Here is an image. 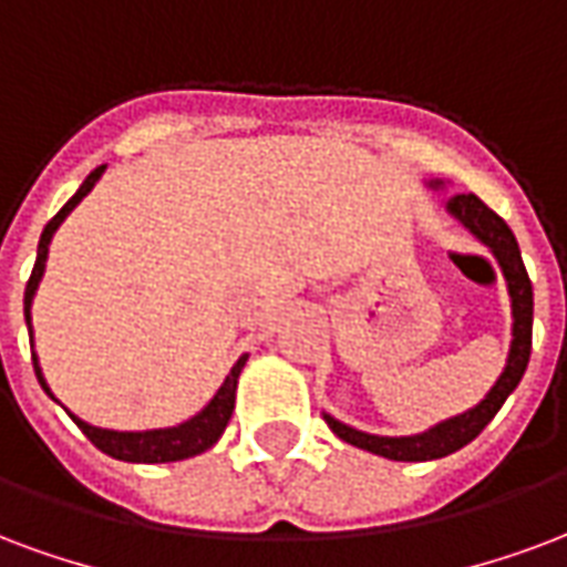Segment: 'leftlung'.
Returning a JSON list of instances; mask_svg holds the SVG:
<instances>
[{"label": "left lung", "instance_id": "obj_1", "mask_svg": "<svg viewBox=\"0 0 567 567\" xmlns=\"http://www.w3.org/2000/svg\"><path fill=\"white\" fill-rule=\"evenodd\" d=\"M439 186V183H433ZM447 213L456 221H463L465 228L475 234L477 240L489 246V251L496 255L498 267L507 279V295H511V316H514V339H511V351H507L505 372L498 375V381L489 388L484 400L477 402L475 409L456 414L451 421L435 423L433 430H426L421 435H369L360 433L354 426H346L337 417L324 414L327 426L342 439V442L363 447L369 454L388 456V460H400V463H423V460H442V456L454 454L460 447L481 435L486 423L496 417V412L505 405V400L514 393V388L523 379V372L529 367L532 354V282L526 264L519 258V246L514 230L507 228L505 219L496 216L493 209L486 207L477 195H454L447 200Z\"/></svg>", "mask_w": 567, "mask_h": 567}]
</instances>
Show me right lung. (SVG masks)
Returning a JSON list of instances; mask_svg holds the SVG:
<instances>
[{
    "mask_svg": "<svg viewBox=\"0 0 567 567\" xmlns=\"http://www.w3.org/2000/svg\"><path fill=\"white\" fill-rule=\"evenodd\" d=\"M104 165L95 167L90 177L83 179V186L74 192V198L65 204V207L53 216V219L44 225L41 230V240H38V258L35 267H32V276H29L27 282V295H23V316H27V327H29V342H32V316H29V309H32V297L38 291V282H41V276H44V264H48V246L53 240V234L60 228L65 216H69L71 209L78 207L86 195L92 192V186L102 179ZM246 358L249 354H243L234 369L228 372V379L216 390V396L200 409L195 417H188L186 423H179V426H167V430H144V433H116V430H102V426H92V423L81 421V417H74L69 412V417L78 426H81V433L90 439L102 454L113 456V460H123V463H177V460H188V456H198L204 454L207 447L219 442L221 433H225V426L230 421V412H234V400H237V379H240L243 367H246ZM32 367H35L38 384L44 388L50 400H56L53 393H50L48 381L41 375V367H38V358L32 354Z\"/></svg>",
    "mask_w": 567,
    "mask_h": 567,
    "instance_id": "right-lung-1",
    "label": "right lung"
}]
</instances>
